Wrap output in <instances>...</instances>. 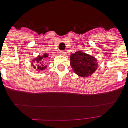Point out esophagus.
<instances>
[{"label": "esophagus", "instance_id": "obj_1", "mask_svg": "<svg viewBox=\"0 0 128 128\" xmlns=\"http://www.w3.org/2000/svg\"><path fill=\"white\" fill-rule=\"evenodd\" d=\"M60 54L62 56H65V54H66V52H65V50H60Z\"/></svg>", "mask_w": 128, "mask_h": 128}]
</instances>
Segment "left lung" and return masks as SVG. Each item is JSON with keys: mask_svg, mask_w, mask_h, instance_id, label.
I'll list each match as a JSON object with an SVG mask.
<instances>
[{"mask_svg": "<svg viewBox=\"0 0 128 128\" xmlns=\"http://www.w3.org/2000/svg\"><path fill=\"white\" fill-rule=\"evenodd\" d=\"M70 60L73 71L82 78H88L94 74L99 66L97 58L81 50L71 54Z\"/></svg>", "mask_w": 128, "mask_h": 128, "instance_id": "1", "label": "left lung"}]
</instances>
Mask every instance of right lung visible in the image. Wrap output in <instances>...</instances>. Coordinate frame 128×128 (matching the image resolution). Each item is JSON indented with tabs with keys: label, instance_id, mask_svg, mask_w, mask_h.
I'll use <instances>...</instances> for the list:
<instances>
[{
	"label": "right lung",
	"instance_id": "add662e5",
	"mask_svg": "<svg viewBox=\"0 0 128 128\" xmlns=\"http://www.w3.org/2000/svg\"><path fill=\"white\" fill-rule=\"evenodd\" d=\"M48 56L49 55H48V53H44L42 55H38V56L31 60L30 65H31V66H32L34 69L35 70V71L38 72V73H41L42 72L47 69V65H44V63H43L42 61L46 58L49 59ZM34 63H37V66H35Z\"/></svg>",
	"mask_w": 128,
	"mask_h": 128
}]
</instances>
